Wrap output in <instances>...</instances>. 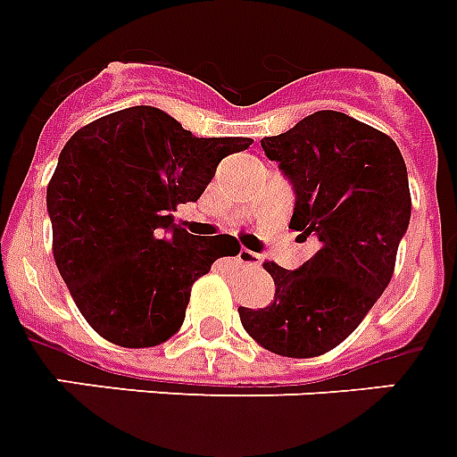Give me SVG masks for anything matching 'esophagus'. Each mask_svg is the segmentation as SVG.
Masks as SVG:
<instances>
[{"label": "esophagus", "instance_id": "1", "mask_svg": "<svg viewBox=\"0 0 457 457\" xmlns=\"http://www.w3.org/2000/svg\"><path fill=\"white\" fill-rule=\"evenodd\" d=\"M238 264L240 266H247V269H254V266H259V264H262V262H259L257 252L245 250V247H243V250L238 252Z\"/></svg>", "mask_w": 457, "mask_h": 457}]
</instances>
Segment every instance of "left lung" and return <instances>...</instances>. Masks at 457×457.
<instances>
[{
  "instance_id": "obj_1",
  "label": "left lung",
  "mask_w": 457,
  "mask_h": 457,
  "mask_svg": "<svg viewBox=\"0 0 457 457\" xmlns=\"http://www.w3.org/2000/svg\"><path fill=\"white\" fill-rule=\"evenodd\" d=\"M262 148L297 195L290 228L319 250L297 271L264 262L273 302L238 306L240 323L269 352L312 359L342 345L392 280L411 221L406 162L385 131L337 111L264 137Z\"/></svg>"
}]
</instances>
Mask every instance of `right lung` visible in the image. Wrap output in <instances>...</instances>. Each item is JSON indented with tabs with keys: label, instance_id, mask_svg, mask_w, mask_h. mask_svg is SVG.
<instances>
[{
	"label": "right lung",
	"instance_id": "add662e5",
	"mask_svg": "<svg viewBox=\"0 0 457 457\" xmlns=\"http://www.w3.org/2000/svg\"><path fill=\"white\" fill-rule=\"evenodd\" d=\"M252 138H198L151 105L84 125L63 145L46 186L54 259L79 313L104 339L144 349L181 328L193 283L233 236L195 238L174 224L203 195L226 155Z\"/></svg>",
	"mask_w": 457,
	"mask_h": 457
}]
</instances>
